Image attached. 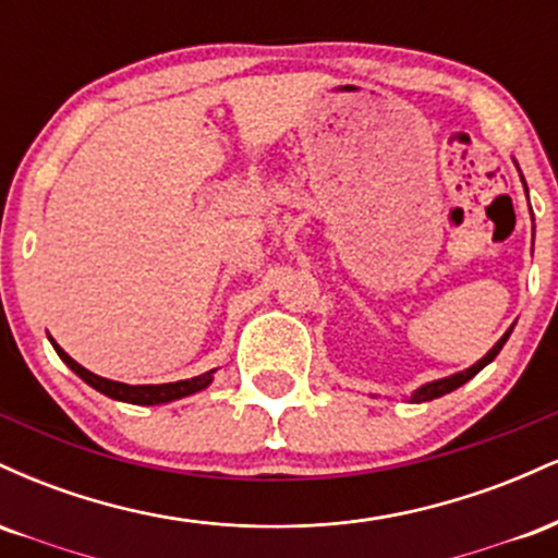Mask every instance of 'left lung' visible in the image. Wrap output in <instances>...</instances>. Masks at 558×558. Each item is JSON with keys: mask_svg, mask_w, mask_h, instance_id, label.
Wrapping results in <instances>:
<instances>
[{"mask_svg": "<svg viewBox=\"0 0 558 558\" xmlns=\"http://www.w3.org/2000/svg\"><path fill=\"white\" fill-rule=\"evenodd\" d=\"M522 183H524V181H522ZM524 191H527V185H524ZM511 330H514V325H511V328L504 332L501 341H498L496 345H493V349L488 351V354H485L483 360H480L477 364H472V367H470V369H464V373H457V375H451V377H444V380H433V383H427V386H422L420 390H414L412 401H414V403H420V401H433V399H438V396H446V393H451V390H457L459 386H464V383H466V380H472V377H475V375L480 373V369L485 367V364H490L493 360H496L498 351H501V349H504V343L509 341Z\"/></svg>", "mask_w": 558, "mask_h": 558, "instance_id": "left-lung-1", "label": "left lung"}]
</instances>
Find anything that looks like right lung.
Segmentation results:
<instances>
[{
  "label": "right lung",
  "instance_id": "1",
  "mask_svg": "<svg viewBox=\"0 0 558 558\" xmlns=\"http://www.w3.org/2000/svg\"><path fill=\"white\" fill-rule=\"evenodd\" d=\"M54 345V351L60 354V360L68 364L70 369H73L75 375L81 377V380H86L88 386L99 390V393L110 396L114 401H125V403H141V407H155V403H168V401H175V399H183V396H191L196 393V390H204L213 383V375L215 369H209V373L204 375H196L191 377V380H178V383H162V386H125V383H118V380H107V377H99L94 373H88L86 367H81L78 362L73 360V356H68L65 351L60 349V345L54 343V338H49Z\"/></svg>",
  "mask_w": 558,
  "mask_h": 558
}]
</instances>
